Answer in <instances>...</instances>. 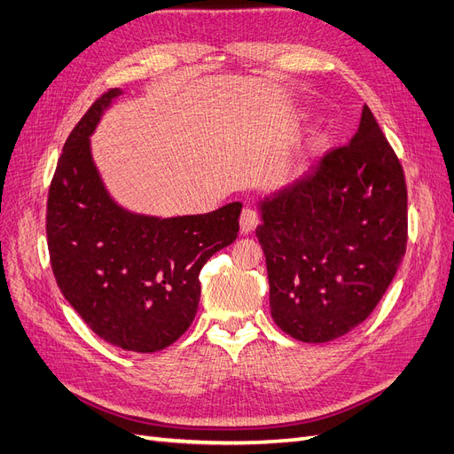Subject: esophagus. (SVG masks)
Instances as JSON below:
<instances>
[{"label": "esophagus", "mask_w": 454, "mask_h": 454, "mask_svg": "<svg viewBox=\"0 0 454 454\" xmlns=\"http://www.w3.org/2000/svg\"><path fill=\"white\" fill-rule=\"evenodd\" d=\"M257 225H259L257 212L254 208H250V206H246L240 214V231L244 232V235H248V232H252Z\"/></svg>", "instance_id": "34e87169"}]
</instances>
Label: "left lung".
Returning <instances> with one entry per match:
<instances>
[{"label": "left lung", "instance_id": "1", "mask_svg": "<svg viewBox=\"0 0 454 454\" xmlns=\"http://www.w3.org/2000/svg\"><path fill=\"white\" fill-rule=\"evenodd\" d=\"M272 320L327 342L373 312L407 248L402 162L364 106L358 132L259 204Z\"/></svg>", "mask_w": 454, "mask_h": 454}]
</instances>
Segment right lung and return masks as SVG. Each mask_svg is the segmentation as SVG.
<instances>
[{
    "mask_svg": "<svg viewBox=\"0 0 454 454\" xmlns=\"http://www.w3.org/2000/svg\"><path fill=\"white\" fill-rule=\"evenodd\" d=\"M94 100L64 144L47 199V246L62 295L92 332L130 352H157L193 322L202 265L239 237L240 202L200 215H136L107 197L89 136L102 109Z\"/></svg>",
    "mask_w": 454,
    "mask_h": 454,
    "instance_id": "right-lung-1",
    "label": "right lung"
}]
</instances>
